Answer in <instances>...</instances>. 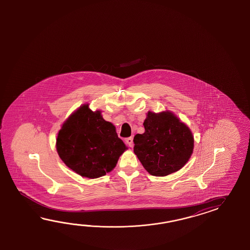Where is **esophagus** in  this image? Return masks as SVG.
Returning a JSON list of instances; mask_svg holds the SVG:
<instances>
[{
    "label": "esophagus",
    "mask_w": 250,
    "mask_h": 250,
    "mask_svg": "<svg viewBox=\"0 0 250 250\" xmlns=\"http://www.w3.org/2000/svg\"><path fill=\"white\" fill-rule=\"evenodd\" d=\"M125 141H126V144H127V146H128L129 147H133L132 137H130V138H126V139H125Z\"/></svg>",
    "instance_id": "34e87169"
}]
</instances>
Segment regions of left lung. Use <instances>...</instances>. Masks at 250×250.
Masks as SVG:
<instances>
[{
  "label": "left lung",
  "instance_id": "obj_1",
  "mask_svg": "<svg viewBox=\"0 0 250 250\" xmlns=\"http://www.w3.org/2000/svg\"><path fill=\"white\" fill-rule=\"evenodd\" d=\"M143 125L145 132L133 139L134 153L151 175H169L186 165L194 148L187 125L170 112H148Z\"/></svg>",
  "mask_w": 250,
  "mask_h": 250
}]
</instances>
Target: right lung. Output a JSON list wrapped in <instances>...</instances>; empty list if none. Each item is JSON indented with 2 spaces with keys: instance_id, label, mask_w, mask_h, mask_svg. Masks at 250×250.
Instances as JSON below:
<instances>
[{
  "instance_id": "add662e5",
  "label": "right lung",
  "mask_w": 250,
  "mask_h": 250,
  "mask_svg": "<svg viewBox=\"0 0 250 250\" xmlns=\"http://www.w3.org/2000/svg\"><path fill=\"white\" fill-rule=\"evenodd\" d=\"M60 158L82 177L96 179L116 166L127 149L115 127L104 121L101 112L80 106L63 123L56 140Z\"/></svg>"
}]
</instances>
